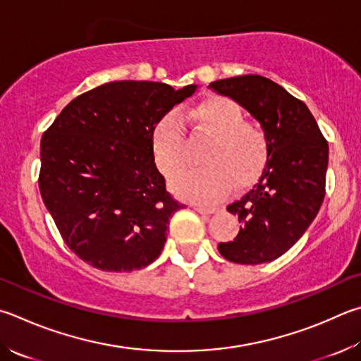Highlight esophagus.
Returning <instances> with one entry per match:
<instances>
[{"label":"esophagus","mask_w":361,"mask_h":361,"mask_svg":"<svg viewBox=\"0 0 361 361\" xmlns=\"http://www.w3.org/2000/svg\"><path fill=\"white\" fill-rule=\"evenodd\" d=\"M194 209L200 214H212L216 212L214 207H203V205H194Z\"/></svg>","instance_id":"obj_1"}]
</instances>
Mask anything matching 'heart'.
Wrapping results in <instances>:
<instances>
[{
  "label": "heart",
  "mask_w": 361,
  "mask_h": 361,
  "mask_svg": "<svg viewBox=\"0 0 361 361\" xmlns=\"http://www.w3.org/2000/svg\"><path fill=\"white\" fill-rule=\"evenodd\" d=\"M191 120L192 139L208 137L200 149L202 166L175 180V189L188 199L208 202L221 197L231 181L243 186L265 167L270 140L260 124L245 121L243 110L224 96H212L185 110ZM154 159L161 172L172 178L189 159V142L180 116L170 112L156 123L152 135Z\"/></svg>",
  "instance_id": "obj_1"
}]
</instances>
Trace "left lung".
<instances>
[{
	"instance_id": "1",
	"label": "left lung",
	"mask_w": 361,
	"mask_h": 361,
	"mask_svg": "<svg viewBox=\"0 0 361 361\" xmlns=\"http://www.w3.org/2000/svg\"><path fill=\"white\" fill-rule=\"evenodd\" d=\"M208 87L246 109L270 140L257 183L227 207L238 216L240 232L218 245L233 264H267L289 251L317 216L325 197L329 143L306 104L270 78L249 74Z\"/></svg>"
}]
</instances>
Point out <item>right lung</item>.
<instances>
[{
	"label": "right lung",
	"instance_id": "add662e5",
	"mask_svg": "<svg viewBox=\"0 0 361 361\" xmlns=\"http://www.w3.org/2000/svg\"><path fill=\"white\" fill-rule=\"evenodd\" d=\"M197 85L104 83L72 99L41 140L39 189L64 243L102 271H134L159 257L169 219L185 208L167 192L152 135Z\"/></svg>",
	"mask_w": 361,
	"mask_h": 361
}]
</instances>
